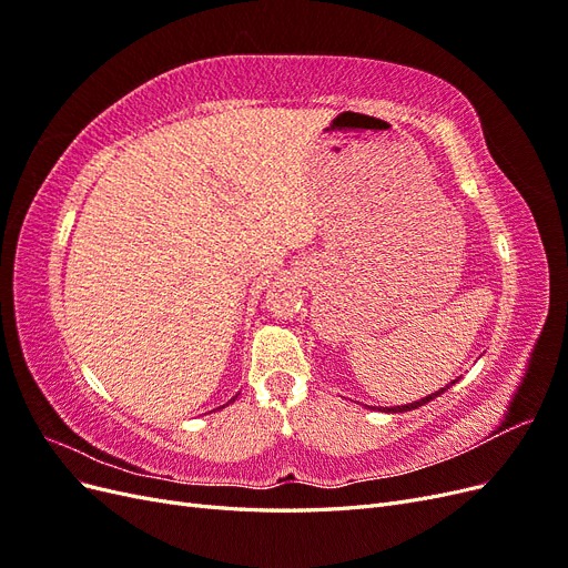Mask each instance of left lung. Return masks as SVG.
Instances as JSON below:
<instances>
[{"mask_svg":"<svg viewBox=\"0 0 568 568\" xmlns=\"http://www.w3.org/2000/svg\"><path fill=\"white\" fill-rule=\"evenodd\" d=\"M457 382V379H455ZM455 382H450L448 386H445V388H440V390H436V393H432V395H426V398H422V400H415V403H407V405H395V407H384L382 412H409V409H417V407H422V405H426L428 400H434V398H438V395L440 393H445V390H448Z\"/></svg>","mask_w":568,"mask_h":568,"instance_id":"obj_1","label":"left lung"}]
</instances>
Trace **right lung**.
<instances>
[{
  "mask_svg": "<svg viewBox=\"0 0 568 568\" xmlns=\"http://www.w3.org/2000/svg\"><path fill=\"white\" fill-rule=\"evenodd\" d=\"M230 403H234V398H232V400H230Z\"/></svg>",
  "mask_w": 568,
  "mask_h": 568,
  "instance_id": "obj_1",
  "label": "right lung"
}]
</instances>
